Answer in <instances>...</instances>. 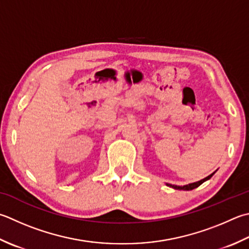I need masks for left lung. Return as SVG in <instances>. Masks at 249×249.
Segmentation results:
<instances>
[{
    "label": "left lung",
    "instance_id": "1",
    "mask_svg": "<svg viewBox=\"0 0 249 249\" xmlns=\"http://www.w3.org/2000/svg\"><path fill=\"white\" fill-rule=\"evenodd\" d=\"M213 174H215V173H213L212 175H209L208 177L204 178V179H202V180H199V181H197V182L189 183V184H187V186H183V187H179V186H172V184H167V186H169V187H173L174 189H177V190H188V191H189V190H193V189H196V188L199 187V186H201V184H202L203 182H205L206 180L211 179Z\"/></svg>",
    "mask_w": 249,
    "mask_h": 249
}]
</instances>
